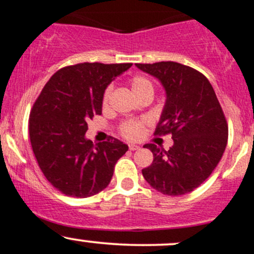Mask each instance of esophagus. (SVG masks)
Returning <instances> with one entry per match:
<instances>
[{"label":"esophagus","mask_w":254,"mask_h":254,"mask_svg":"<svg viewBox=\"0 0 254 254\" xmlns=\"http://www.w3.org/2000/svg\"><path fill=\"white\" fill-rule=\"evenodd\" d=\"M140 148V146L137 145H134V143H131V145H129V149L130 151H136V149Z\"/></svg>","instance_id":"obj_1"}]
</instances>
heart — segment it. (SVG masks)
I'll use <instances>...</instances> for the list:
<instances>
[{
    "mask_svg": "<svg viewBox=\"0 0 254 254\" xmlns=\"http://www.w3.org/2000/svg\"><path fill=\"white\" fill-rule=\"evenodd\" d=\"M130 87H131V91L134 95H138L141 92L145 91H151L153 92V85L149 81L147 78L142 75H136L130 80ZM109 97V89H107L105 93H103L102 102L103 105H106L107 101H108ZM145 122H135V120H131V122H127L124 125H123V135L125 137L130 138V140H136V138L141 137V135L143 134V129H145Z\"/></svg>",
    "mask_w": 254,
    "mask_h": 254,
    "instance_id": "1",
    "label": "heart"
}]
</instances>
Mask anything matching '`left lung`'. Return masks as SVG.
Returning a JSON list of instances; mask_svg holds the SVG:
<instances>
[{
    "label": "left lung",
    "mask_w": 254,
    "mask_h": 254,
    "mask_svg": "<svg viewBox=\"0 0 254 254\" xmlns=\"http://www.w3.org/2000/svg\"><path fill=\"white\" fill-rule=\"evenodd\" d=\"M162 84L165 103L157 135L172 134L169 151L154 143L153 162L142 169L149 185L168 196H180L198 188L212 174L228 143V124L212 85L203 74L176 62L136 64Z\"/></svg>",
    "instance_id": "obj_1"
}]
</instances>
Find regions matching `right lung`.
Here are the masks:
<instances>
[{"mask_svg":"<svg viewBox=\"0 0 254 254\" xmlns=\"http://www.w3.org/2000/svg\"><path fill=\"white\" fill-rule=\"evenodd\" d=\"M131 63H80L60 69L37 97L29 134L45 178L65 196L86 198L109 185L127 145L113 138L92 143L87 120L102 114L103 93Z\"/></svg>","mask_w":254,"mask_h":254,"instance_id":"right-lung-1","label":"right lung"}]
</instances>
